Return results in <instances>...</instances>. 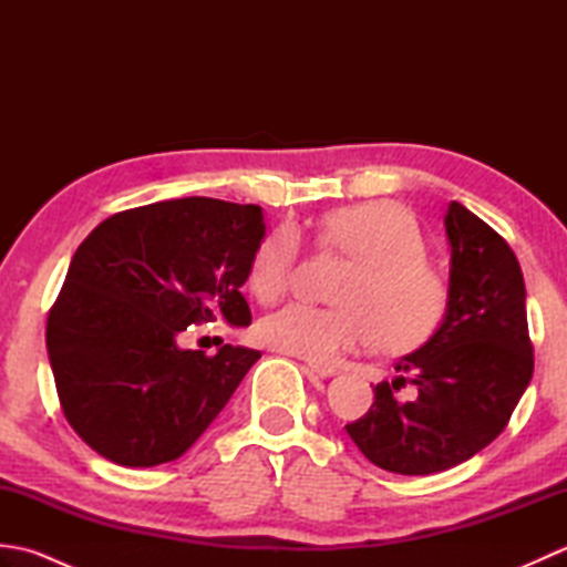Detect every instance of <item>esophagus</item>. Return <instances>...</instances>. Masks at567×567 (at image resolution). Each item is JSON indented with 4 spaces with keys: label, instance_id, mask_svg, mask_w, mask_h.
I'll list each match as a JSON object with an SVG mask.
<instances>
[{
    "label": "esophagus",
    "instance_id": "esophagus-1",
    "mask_svg": "<svg viewBox=\"0 0 567 567\" xmlns=\"http://www.w3.org/2000/svg\"><path fill=\"white\" fill-rule=\"evenodd\" d=\"M309 370H311V372H315V375H319V378H333V375H339V370H336L333 365L309 363Z\"/></svg>",
    "mask_w": 567,
    "mask_h": 567
}]
</instances>
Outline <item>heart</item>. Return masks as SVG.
<instances>
[{
  "label": "heart",
  "instance_id": "heart-1",
  "mask_svg": "<svg viewBox=\"0 0 567 567\" xmlns=\"http://www.w3.org/2000/svg\"><path fill=\"white\" fill-rule=\"evenodd\" d=\"M319 246L351 260L336 287V307L290 305L265 317L262 343L287 355L331 365L380 336L388 348H412L436 331L449 302V285L426 260L414 216L394 202H365L331 212L319 228ZM299 258L292 228L268 236L250 262L248 285L260 302L290 290Z\"/></svg>",
  "mask_w": 567,
  "mask_h": 567
}]
</instances>
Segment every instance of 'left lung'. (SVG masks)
<instances>
[{
	"label": "left lung",
	"mask_w": 567,
	"mask_h": 567,
	"mask_svg": "<svg viewBox=\"0 0 567 567\" xmlns=\"http://www.w3.org/2000/svg\"><path fill=\"white\" fill-rule=\"evenodd\" d=\"M449 302L441 327L400 358L392 382L348 436L370 463L400 475L443 473L495 441L534 375L524 275L495 228L463 204L445 214ZM414 383V398L399 390Z\"/></svg>",
	"instance_id": "1"
}]
</instances>
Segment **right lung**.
I'll return each instance as SVG.
<instances>
[{
    "label": "right lung",
    "instance_id": "1",
    "mask_svg": "<svg viewBox=\"0 0 567 567\" xmlns=\"http://www.w3.org/2000/svg\"><path fill=\"white\" fill-rule=\"evenodd\" d=\"M262 236L258 204L185 197L118 212L82 240L45 346L63 414L92 451L153 467L207 431L260 353L177 341L216 317L248 327L240 287Z\"/></svg>",
    "mask_w": 567,
    "mask_h": 567
}]
</instances>
